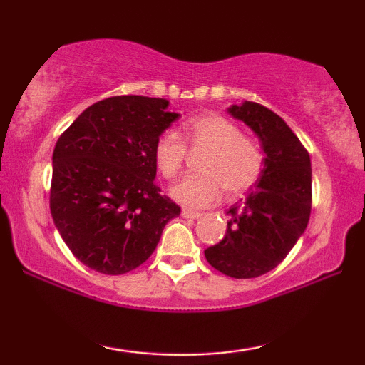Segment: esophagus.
Segmentation results:
<instances>
[{
  "mask_svg": "<svg viewBox=\"0 0 365 365\" xmlns=\"http://www.w3.org/2000/svg\"><path fill=\"white\" fill-rule=\"evenodd\" d=\"M201 216H202L201 212L191 211V209H186V207L182 209V217H186V219H197V217H201Z\"/></svg>",
  "mask_w": 365,
  "mask_h": 365,
  "instance_id": "esophagus-1",
  "label": "esophagus"
}]
</instances>
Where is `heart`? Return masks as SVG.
Segmentation results:
<instances>
[{
    "label": "heart",
    "instance_id": "b5f03b06",
    "mask_svg": "<svg viewBox=\"0 0 365 365\" xmlns=\"http://www.w3.org/2000/svg\"><path fill=\"white\" fill-rule=\"evenodd\" d=\"M184 138L192 148H204L199 164L201 174L184 178L171 189L174 201L186 207H207L219 201L226 187L229 196H237L252 187L261 178L264 156L261 149L231 119L206 114L189 119L182 126ZM186 146L176 131H164L154 143V163L166 179L181 171Z\"/></svg>",
    "mask_w": 365,
    "mask_h": 365
}]
</instances>
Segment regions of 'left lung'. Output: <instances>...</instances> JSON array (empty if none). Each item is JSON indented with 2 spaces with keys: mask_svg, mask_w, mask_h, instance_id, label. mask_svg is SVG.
Wrapping results in <instances>:
<instances>
[{
  "mask_svg": "<svg viewBox=\"0 0 365 365\" xmlns=\"http://www.w3.org/2000/svg\"><path fill=\"white\" fill-rule=\"evenodd\" d=\"M261 141L264 168L246 199L227 211V231L204 251L219 272L236 279L259 277L284 261L306 231L312 202L311 158L286 121L262 104L227 108Z\"/></svg>",
  "mask_w": 365,
  "mask_h": 365,
  "instance_id": "obj_1",
  "label": "left lung"
}]
</instances>
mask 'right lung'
<instances>
[{
	"instance_id": "right-lung-1",
	"label": "right lung",
	"mask_w": 365,
	"mask_h": 365,
	"mask_svg": "<svg viewBox=\"0 0 365 365\" xmlns=\"http://www.w3.org/2000/svg\"><path fill=\"white\" fill-rule=\"evenodd\" d=\"M168 99L114 96L94 103L53 151L49 209L69 251L119 276L148 261L181 207L154 182V143L181 116Z\"/></svg>"
}]
</instances>
